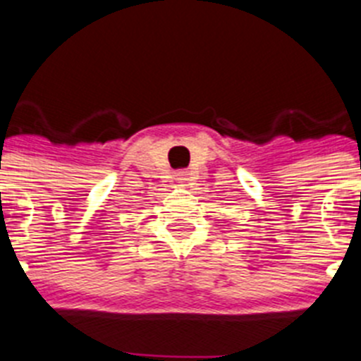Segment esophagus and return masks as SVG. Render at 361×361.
Returning <instances> with one entry per match:
<instances>
[{
  "label": "esophagus",
  "instance_id": "34e87169",
  "mask_svg": "<svg viewBox=\"0 0 361 361\" xmlns=\"http://www.w3.org/2000/svg\"><path fill=\"white\" fill-rule=\"evenodd\" d=\"M186 173H184V171H178V173H177V180H178V183H184V180H186Z\"/></svg>",
  "mask_w": 361,
  "mask_h": 361
}]
</instances>
